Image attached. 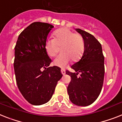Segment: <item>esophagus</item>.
Instances as JSON below:
<instances>
[{
	"label": "esophagus",
	"instance_id": "esophagus-1",
	"mask_svg": "<svg viewBox=\"0 0 122 122\" xmlns=\"http://www.w3.org/2000/svg\"><path fill=\"white\" fill-rule=\"evenodd\" d=\"M61 73H62L63 75H64L65 74H66V71H65V70H61Z\"/></svg>",
	"mask_w": 122,
	"mask_h": 122
}]
</instances>
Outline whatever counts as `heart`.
<instances>
[{
    "label": "heart",
    "mask_w": 122,
    "mask_h": 122,
    "mask_svg": "<svg viewBox=\"0 0 122 122\" xmlns=\"http://www.w3.org/2000/svg\"><path fill=\"white\" fill-rule=\"evenodd\" d=\"M54 39L48 38L45 48L49 56L54 57L58 52V46H61V53L53 61L55 66L65 68L71 61L76 62L81 58L85 51V42L81 36L74 34L67 28L59 29L54 32Z\"/></svg>",
    "instance_id": "b5f03b06"
}]
</instances>
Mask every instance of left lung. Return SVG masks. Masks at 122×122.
<instances>
[{
    "instance_id": "obj_1",
    "label": "left lung",
    "mask_w": 122,
    "mask_h": 122,
    "mask_svg": "<svg viewBox=\"0 0 122 122\" xmlns=\"http://www.w3.org/2000/svg\"><path fill=\"white\" fill-rule=\"evenodd\" d=\"M83 38L85 51L80 61L71 66L75 73L66 71L71 76L68 93L71 102L78 106L86 107L100 95L103 84L105 66L102 45L93 36L76 29ZM80 73V77L77 75Z\"/></svg>"
}]
</instances>
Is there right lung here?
I'll return each mask as SVG.
<instances>
[{"label":"right lung","instance_id":"right-lung-1","mask_svg":"<svg viewBox=\"0 0 122 122\" xmlns=\"http://www.w3.org/2000/svg\"><path fill=\"white\" fill-rule=\"evenodd\" d=\"M53 27L49 24L33 22L20 34L15 46L14 68L17 85L24 98L34 105L48 102L63 76L58 66L47 68L51 59L45 43Z\"/></svg>","mask_w":122,"mask_h":122}]
</instances>
